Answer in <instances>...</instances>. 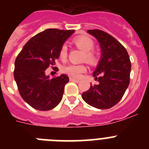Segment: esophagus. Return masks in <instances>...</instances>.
<instances>
[{"label":"esophagus","instance_id":"esophagus-1","mask_svg":"<svg viewBox=\"0 0 149 149\" xmlns=\"http://www.w3.org/2000/svg\"><path fill=\"white\" fill-rule=\"evenodd\" d=\"M70 81H74V82H76V83L80 82V80H78V79H76V78H74V77H70Z\"/></svg>","mask_w":149,"mask_h":149}]
</instances>
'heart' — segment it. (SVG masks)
Returning a JSON list of instances; mask_svg holds the SVG:
<instances>
[{"label": "heart", "instance_id": "obj_1", "mask_svg": "<svg viewBox=\"0 0 149 149\" xmlns=\"http://www.w3.org/2000/svg\"><path fill=\"white\" fill-rule=\"evenodd\" d=\"M74 44L81 50L84 51V57L85 60L89 63H93L95 62L96 57L93 52L90 51L94 47V42L91 38L88 36H79L74 39ZM68 48L65 44L63 45L60 51V57L61 59H65L67 56ZM86 70V66L83 64H70L64 67V72L69 75L73 77H78L81 74Z\"/></svg>", "mask_w": 149, "mask_h": 149}]
</instances>
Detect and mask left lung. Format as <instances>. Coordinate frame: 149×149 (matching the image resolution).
<instances>
[{
	"label": "left lung",
	"instance_id": "left-lung-1",
	"mask_svg": "<svg viewBox=\"0 0 149 149\" xmlns=\"http://www.w3.org/2000/svg\"><path fill=\"white\" fill-rule=\"evenodd\" d=\"M99 42L101 57L93 72L98 85L82 94L84 101L98 109H109L122 98L130 83L131 64L124 46L111 35L100 30H89Z\"/></svg>",
	"mask_w": 149,
	"mask_h": 149
}]
</instances>
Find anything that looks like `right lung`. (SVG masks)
Here are the masks:
<instances>
[{"mask_svg":"<svg viewBox=\"0 0 149 149\" xmlns=\"http://www.w3.org/2000/svg\"><path fill=\"white\" fill-rule=\"evenodd\" d=\"M73 30L47 29L24 45L15 62L14 78L22 98L36 110L54 108L61 101L69 78L65 74L50 78L45 70L60 57V51Z\"/></svg>","mask_w":149,"mask_h":149,"instance_id":"add662e5","label":"right lung"}]
</instances>
